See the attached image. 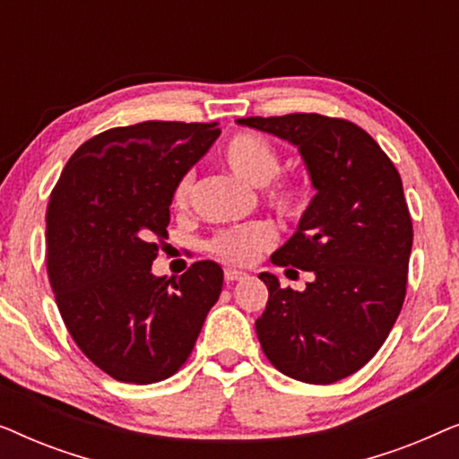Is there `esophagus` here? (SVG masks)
Returning a JSON list of instances; mask_svg holds the SVG:
<instances>
[{"mask_svg":"<svg viewBox=\"0 0 459 459\" xmlns=\"http://www.w3.org/2000/svg\"><path fill=\"white\" fill-rule=\"evenodd\" d=\"M244 278H247V273L238 272V269H225V281L228 284H234V281H240Z\"/></svg>","mask_w":459,"mask_h":459,"instance_id":"esophagus-1","label":"esophagus"}]
</instances>
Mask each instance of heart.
<instances>
[{
	"mask_svg": "<svg viewBox=\"0 0 459 459\" xmlns=\"http://www.w3.org/2000/svg\"><path fill=\"white\" fill-rule=\"evenodd\" d=\"M223 159L238 178L253 186H263L261 196L269 209L284 219H300L311 203L309 184L299 173L280 171V154L273 143L259 134H236L225 143ZM194 190V173L186 171L175 181L171 203L175 209H186L190 204ZM275 230L267 221H250L238 228L217 231L206 248L219 261L230 265H250L272 248Z\"/></svg>",
	"mask_w": 459,
	"mask_h": 459,
	"instance_id": "obj_1",
	"label": "heart"
}]
</instances>
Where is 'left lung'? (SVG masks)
<instances>
[{"mask_svg":"<svg viewBox=\"0 0 459 459\" xmlns=\"http://www.w3.org/2000/svg\"><path fill=\"white\" fill-rule=\"evenodd\" d=\"M238 123L299 146L317 190L297 234L272 256L316 278L294 292L259 275L269 290L255 322L261 349L281 374L332 385L378 353L403 307L413 225L401 175L347 118L294 112Z\"/></svg>","mask_w":459,"mask_h":459,"instance_id":"1","label":"left lung"}]
</instances>
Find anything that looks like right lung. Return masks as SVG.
Wrapping results in <instances>:
<instances>
[{
	"label": "right lung",
	"mask_w": 459,
	"mask_h": 459,
	"mask_svg": "<svg viewBox=\"0 0 459 459\" xmlns=\"http://www.w3.org/2000/svg\"><path fill=\"white\" fill-rule=\"evenodd\" d=\"M215 123L146 121L87 140L49 194L46 265L68 334L118 382L152 385L184 366L217 303L223 269L196 261L156 278L175 181L203 156Z\"/></svg>",
	"instance_id": "obj_1"
}]
</instances>
